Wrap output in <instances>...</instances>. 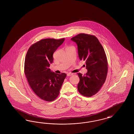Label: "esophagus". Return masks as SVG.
Returning <instances> with one entry per match:
<instances>
[{
  "instance_id": "34e87169",
  "label": "esophagus",
  "mask_w": 134,
  "mask_h": 134,
  "mask_svg": "<svg viewBox=\"0 0 134 134\" xmlns=\"http://www.w3.org/2000/svg\"><path fill=\"white\" fill-rule=\"evenodd\" d=\"M73 75V74H72V73H68V74H67V76H68V77H69V76H72V75Z\"/></svg>"
}]
</instances>
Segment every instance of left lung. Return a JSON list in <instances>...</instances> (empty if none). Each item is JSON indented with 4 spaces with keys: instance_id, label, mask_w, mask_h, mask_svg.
Masks as SVG:
<instances>
[{
    "instance_id": "obj_1",
    "label": "left lung",
    "mask_w": 134,
    "mask_h": 134,
    "mask_svg": "<svg viewBox=\"0 0 134 134\" xmlns=\"http://www.w3.org/2000/svg\"><path fill=\"white\" fill-rule=\"evenodd\" d=\"M71 40L77 45L80 59L85 60L87 72L77 73L80 81L77 85L80 93L90 97L97 93L105 82L108 61L105 52L97 37L80 33Z\"/></svg>"
}]
</instances>
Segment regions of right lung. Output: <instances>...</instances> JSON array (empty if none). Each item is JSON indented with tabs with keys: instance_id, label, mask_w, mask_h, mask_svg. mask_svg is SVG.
Here are the masks:
<instances>
[{
	"instance_id": "1",
	"label": "right lung",
	"mask_w": 134,
	"mask_h": 134,
	"mask_svg": "<svg viewBox=\"0 0 134 134\" xmlns=\"http://www.w3.org/2000/svg\"><path fill=\"white\" fill-rule=\"evenodd\" d=\"M64 40L42 39L30 47L25 58L24 74L29 85L36 95L46 101L57 97L67 76L65 73H54L49 68L53 53Z\"/></svg>"
}]
</instances>
